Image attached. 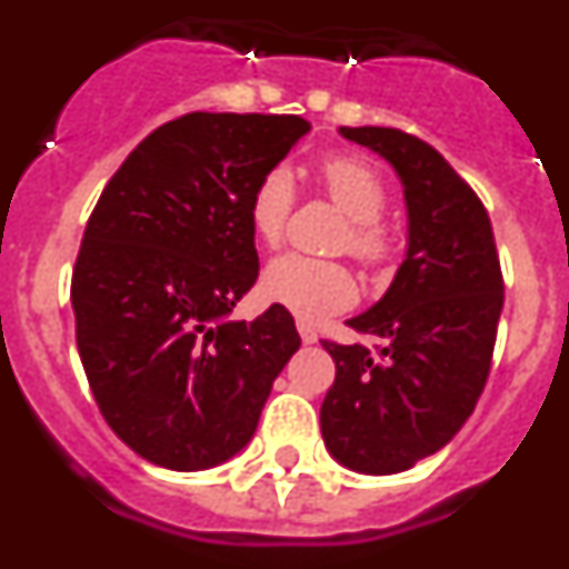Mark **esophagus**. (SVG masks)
Returning <instances> with one entry per match:
<instances>
[{"instance_id":"1","label":"esophagus","mask_w":569,"mask_h":569,"mask_svg":"<svg viewBox=\"0 0 569 569\" xmlns=\"http://www.w3.org/2000/svg\"><path fill=\"white\" fill-rule=\"evenodd\" d=\"M296 328H299V336H301V341H305V345H316V339H319V336H316V330L310 328L308 321H299Z\"/></svg>"}]
</instances>
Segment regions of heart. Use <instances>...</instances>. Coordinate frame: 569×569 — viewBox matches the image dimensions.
<instances>
[{"mask_svg":"<svg viewBox=\"0 0 569 569\" xmlns=\"http://www.w3.org/2000/svg\"><path fill=\"white\" fill-rule=\"evenodd\" d=\"M321 190L347 216L341 248L353 253L365 268H379L390 259L393 241L381 224L387 190L381 176L353 156H330L319 168ZM296 204V184L288 168H270L256 182L248 199V219L256 239L268 248H279L288 233ZM261 288L276 305L288 308L305 321H321L347 310L356 301V279L341 261L313 259V256L284 253L264 270Z\"/></svg>","mask_w":569,"mask_h":569,"instance_id":"b5f03b06","label":"heart"}]
</instances>
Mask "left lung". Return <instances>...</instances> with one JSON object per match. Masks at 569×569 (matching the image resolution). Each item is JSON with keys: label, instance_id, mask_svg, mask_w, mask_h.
Here are the masks:
<instances>
[{"label": "left lung", "instance_id": "left-lung-1", "mask_svg": "<svg viewBox=\"0 0 569 569\" xmlns=\"http://www.w3.org/2000/svg\"><path fill=\"white\" fill-rule=\"evenodd\" d=\"M339 133L399 173L407 256L387 293L347 321L379 345L321 341L336 361L321 436L339 465L390 476L433 456L470 419L490 376L505 279L485 204L439 150L396 128Z\"/></svg>", "mask_w": 569, "mask_h": 569}]
</instances>
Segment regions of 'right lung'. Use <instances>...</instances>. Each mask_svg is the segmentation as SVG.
<instances>
[{
    "mask_svg": "<svg viewBox=\"0 0 569 569\" xmlns=\"http://www.w3.org/2000/svg\"><path fill=\"white\" fill-rule=\"evenodd\" d=\"M310 124L301 116L188 113L116 170L70 281L77 347L119 439L168 470L233 459L299 350L281 305L228 321L259 276L248 199Z\"/></svg>",
    "mask_w": 569,
    "mask_h": 569,
    "instance_id": "add662e5",
    "label": "right lung"
}]
</instances>
